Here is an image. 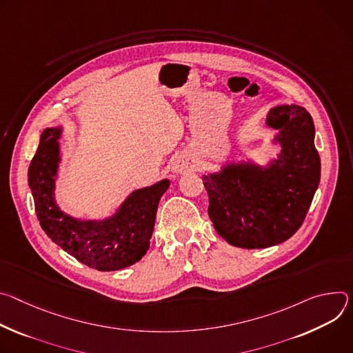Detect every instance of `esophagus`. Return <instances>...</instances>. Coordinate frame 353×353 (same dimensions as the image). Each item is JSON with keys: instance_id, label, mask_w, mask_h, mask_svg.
<instances>
[{"instance_id": "esophagus-1", "label": "esophagus", "mask_w": 353, "mask_h": 353, "mask_svg": "<svg viewBox=\"0 0 353 353\" xmlns=\"http://www.w3.org/2000/svg\"><path fill=\"white\" fill-rule=\"evenodd\" d=\"M194 168V160L189 155H182L175 163V171L182 172V171H190Z\"/></svg>"}]
</instances>
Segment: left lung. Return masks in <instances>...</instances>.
Segmentation results:
<instances>
[{"label": "left lung", "mask_w": 353, "mask_h": 353, "mask_svg": "<svg viewBox=\"0 0 353 353\" xmlns=\"http://www.w3.org/2000/svg\"><path fill=\"white\" fill-rule=\"evenodd\" d=\"M266 123L282 145L269 168L227 165L203 175L209 217L220 236L240 248H266L289 240L301 227L320 183L321 161L314 122L299 105L270 109Z\"/></svg>", "instance_id": "8db88e82"}]
</instances>
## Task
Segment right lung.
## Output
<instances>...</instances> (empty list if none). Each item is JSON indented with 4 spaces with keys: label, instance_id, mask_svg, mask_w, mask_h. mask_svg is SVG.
I'll return each mask as SVG.
<instances>
[{
    "label": "right lung",
    "instance_id": "1",
    "mask_svg": "<svg viewBox=\"0 0 353 353\" xmlns=\"http://www.w3.org/2000/svg\"><path fill=\"white\" fill-rule=\"evenodd\" d=\"M60 129H46L29 165L28 182L36 216L48 237L81 263L109 272L140 261L150 245L157 208L170 181L133 192L102 221H80L63 213L54 202V176L60 161Z\"/></svg>",
    "mask_w": 353,
    "mask_h": 353
}]
</instances>
